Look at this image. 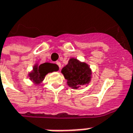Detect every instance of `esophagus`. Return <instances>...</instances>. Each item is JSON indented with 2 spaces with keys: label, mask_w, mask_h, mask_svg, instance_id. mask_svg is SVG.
I'll list each match as a JSON object with an SVG mask.
<instances>
[{
  "label": "esophagus",
  "mask_w": 133,
  "mask_h": 133,
  "mask_svg": "<svg viewBox=\"0 0 133 133\" xmlns=\"http://www.w3.org/2000/svg\"><path fill=\"white\" fill-rule=\"evenodd\" d=\"M56 64L59 66V69H61V64L60 61H57V62H56Z\"/></svg>",
  "instance_id": "34e87169"
}]
</instances>
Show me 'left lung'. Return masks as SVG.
Wrapping results in <instances>:
<instances>
[{"mask_svg": "<svg viewBox=\"0 0 133 133\" xmlns=\"http://www.w3.org/2000/svg\"><path fill=\"white\" fill-rule=\"evenodd\" d=\"M61 73L67 81V85L73 89H77L80 85H88L89 83L92 72L86 63L71 58L68 64L63 67Z\"/></svg>", "mask_w": 133, "mask_h": 133, "instance_id": "left-lung-1", "label": "left lung"}]
</instances>
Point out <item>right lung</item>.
I'll return each instance as SVG.
<instances>
[{"label":"right lung","mask_w":133,"mask_h":133,"mask_svg":"<svg viewBox=\"0 0 133 133\" xmlns=\"http://www.w3.org/2000/svg\"><path fill=\"white\" fill-rule=\"evenodd\" d=\"M58 66L56 64L44 63L42 64H35L33 66V70L28 73V77L34 84H40L44 81L46 75L50 72L58 70Z\"/></svg>","instance_id":"right-lung-1"}]
</instances>
